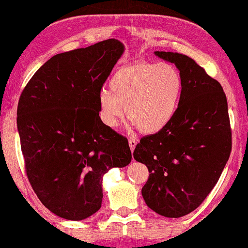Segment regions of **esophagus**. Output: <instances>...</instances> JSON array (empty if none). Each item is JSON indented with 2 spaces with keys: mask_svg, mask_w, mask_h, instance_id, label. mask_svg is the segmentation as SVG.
<instances>
[{
  "mask_svg": "<svg viewBox=\"0 0 248 248\" xmlns=\"http://www.w3.org/2000/svg\"><path fill=\"white\" fill-rule=\"evenodd\" d=\"M129 141V147H130V149H131V151H134L135 150V148H136V146H137V140L136 139H134V138H130L128 140Z\"/></svg>",
  "mask_w": 248,
  "mask_h": 248,
  "instance_id": "34e87169",
  "label": "esophagus"
}]
</instances>
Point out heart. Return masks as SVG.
<instances>
[{
  "label": "heart",
  "mask_w": 248,
  "mask_h": 248,
  "mask_svg": "<svg viewBox=\"0 0 248 248\" xmlns=\"http://www.w3.org/2000/svg\"><path fill=\"white\" fill-rule=\"evenodd\" d=\"M109 90L99 93L103 124L116 128L124 116L145 134L160 131L175 117L183 90V79L170 63L139 61L114 72ZM125 109H123V107Z\"/></svg>",
  "instance_id": "heart-1"
}]
</instances>
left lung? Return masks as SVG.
<instances>
[{
  "label": "left lung",
  "mask_w": 248,
  "mask_h": 248,
  "mask_svg": "<svg viewBox=\"0 0 248 248\" xmlns=\"http://www.w3.org/2000/svg\"><path fill=\"white\" fill-rule=\"evenodd\" d=\"M155 53L178 68L182 97L167 127L141 138L134 157L149 170L141 189L147 206L178 218L197 208L218 182L232 151V128L218 81L187 55Z\"/></svg>",
  "instance_id": "obj_1"
}]
</instances>
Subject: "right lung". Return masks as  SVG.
Here are the masks:
<instances>
[{
  "instance_id": "right-lung-1",
  "label": "right lung",
  "mask_w": 248,
  "mask_h": 248,
  "mask_svg": "<svg viewBox=\"0 0 248 248\" xmlns=\"http://www.w3.org/2000/svg\"><path fill=\"white\" fill-rule=\"evenodd\" d=\"M123 52V43L109 39L54 55L20 95L25 172L42 204L62 218L98 212L102 176L131 161L128 139L99 117V93Z\"/></svg>"
}]
</instances>
